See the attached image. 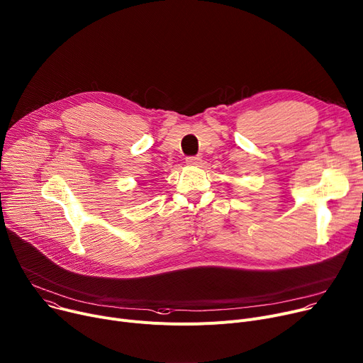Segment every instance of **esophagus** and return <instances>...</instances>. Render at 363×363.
<instances>
[{
  "instance_id": "34e87169",
  "label": "esophagus",
  "mask_w": 363,
  "mask_h": 363,
  "mask_svg": "<svg viewBox=\"0 0 363 363\" xmlns=\"http://www.w3.org/2000/svg\"><path fill=\"white\" fill-rule=\"evenodd\" d=\"M186 162L189 165H199L202 162V158L199 155H194V157H187L186 158Z\"/></svg>"
}]
</instances>
